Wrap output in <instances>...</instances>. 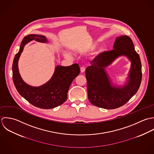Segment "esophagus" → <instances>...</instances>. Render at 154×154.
I'll return each mask as SVG.
<instances>
[{
	"mask_svg": "<svg viewBox=\"0 0 154 154\" xmlns=\"http://www.w3.org/2000/svg\"><path fill=\"white\" fill-rule=\"evenodd\" d=\"M85 68L84 67V66H82L81 68H80V71H81V72H84L85 71Z\"/></svg>",
	"mask_w": 154,
	"mask_h": 154,
	"instance_id": "esophagus-1",
	"label": "esophagus"
}]
</instances>
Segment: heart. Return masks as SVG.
Returning a JSON list of instances; mask_svg holds the SVG:
<instances>
[{
  "label": "heart",
  "mask_w": 154,
  "mask_h": 154,
  "mask_svg": "<svg viewBox=\"0 0 154 154\" xmlns=\"http://www.w3.org/2000/svg\"><path fill=\"white\" fill-rule=\"evenodd\" d=\"M96 45L95 44L89 46V47H88V48L86 49V51H92V50H93V49L96 48Z\"/></svg>",
  "instance_id": "1"
}]
</instances>
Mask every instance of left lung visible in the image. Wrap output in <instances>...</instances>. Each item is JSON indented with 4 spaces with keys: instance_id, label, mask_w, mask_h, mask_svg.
<instances>
[{
    "instance_id": "obj_1",
    "label": "left lung",
    "mask_w": 154,
    "mask_h": 154,
    "mask_svg": "<svg viewBox=\"0 0 154 154\" xmlns=\"http://www.w3.org/2000/svg\"><path fill=\"white\" fill-rule=\"evenodd\" d=\"M113 49L97 56L86 69L90 102L96 106L108 109L123 106L136 93L142 75L139 55L135 51L133 42L128 36L117 37ZM120 56H125L129 59L131 67L128 83L122 87H116L111 85L104 68Z\"/></svg>"
}]
</instances>
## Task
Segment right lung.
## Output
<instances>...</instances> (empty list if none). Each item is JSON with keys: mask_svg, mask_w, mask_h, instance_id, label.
Here are the masks:
<instances>
[{"mask_svg": "<svg viewBox=\"0 0 154 154\" xmlns=\"http://www.w3.org/2000/svg\"><path fill=\"white\" fill-rule=\"evenodd\" d=\"M32 40L42 43L48 42L46 37L42 35L30 34L23 38L20 51L15 55L13 61V82L20 94L32 105L42 109L54 108L66 101L69 86L79 74L80 69L77 63L67 66L58 65L51 80L45 85L39 87L27 85L19 73L18 62L25 45Z\"/></svg>", "mask_w": 154, "mask_h": 154, "instance_id": "1", "label": "right lung"}]
</instances>
